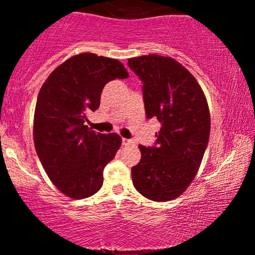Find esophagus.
Returning <instances> with one entry per match:
<instances>
[{
    "mask_svg": "<svg viewBox=\"0 0 255 255\" xmlns=\"http://www.w3.org/2000/svg\"><path fill=\"white\" fill-rule=\"evenodd\" d=\"M122 144L125 146H130V145H135L134 141L131 139H126V137H122Z\"/></svg>",
    "mask_w": 255,
    "mask_h": 255,
    "instance_id": "esophagus-1",
    "label": "esophagus"
}]
</instances>
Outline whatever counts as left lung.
<instances>
[{
  "label": "left lung",
  "mask_w": 255,
  "mask_h": 255,
  "mask_svg": "<svg viewBox=\"0 0 255 255\" xmlns=\"http://www.w3.org/2000/svg\"><path fill=\"white\" fill-rule=\"evenodd\" d=\"M128 67L142 83L146 118L162 125L156 146L139 145L141 159L131 168L133 184L150 200H172L194 180L209 142L206 97L197 79L171 57H133Z\"/></svg>",
  "instance_id": "8db88e82"
}]
</instances>
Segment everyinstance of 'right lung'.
<instances>
[{
  "label": "right lung",
  "instance_id": "1",
  "mask_svg": "<svg viewBox=\"0 0 255 255\" xmlns=\"http://www.w3.org/2000/svg\"><path fill=\"white\" fill-rule=\"evenodd\" d=\"M128 75L119 60L83 52L60 64L40 87L34 147L51 182L67 197L85 199L101 189L105 165L122 140L116 133H96L85 122L99 108L105 84Z\"/></svg>",
  "mask_w": 255,
  "mask_h": 255
}]
</instances>
